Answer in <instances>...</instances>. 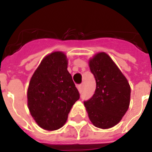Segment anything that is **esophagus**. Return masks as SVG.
<instances>
[{
	"mask_svg": "<svg viewBox=\"0 0 152 152\" xmlns=\"http://www.w3.org/2000/svg\"><path fill=\"white\" fill-rule=\"evenodd\" d=\"M83 88H84V84H79L78 86H77V88H78L79 92H80V93L82 92Z\"/></svg>",
	"mask_w": 152,
	"mask_h": 152,
	"instance_id": "obj_1",
	"label": "esophagus"
}]
</instances>
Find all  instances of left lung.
Returning a JSON list of instances; mask_svg holds the SVG:
<instances>
[{
    "mask_svg": "<svg viewBox=\"0 0 152 152\" xmlns=\"http://www.w3.org/2000/svg\"><path fill=\"white\" fill-rule=\"evenodd\" d=\"M89 62L96 80V89L89 100L84 101V106L96 127L111 128L128 110L130 86L116 64L104 52L96 54Z\"/></svg>",
    "mask_w": 152,
    "mask_h": 152,
    "instance_id": "left-lung-1",
    "label": "left lung"
}]
</instances>
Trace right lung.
I'll use <instances>...</instances> for the list:
<instances>
[{"label":"right lung","instance_id":"obj_1","mask_svg":"<svg viewBox=\"0 0 152 152\" xmlns=\"http://www.w3.org/2000/svg\"><path fill=\"white\" fill-rule=\"evenodd\" d=\"M67 68L65 55L53 52L42 61L29 82V112L44 129L52 131L64 126L72 106L80 98Z\"/></svg>","mask_w":152,"mask_h":152}]
</instances>
